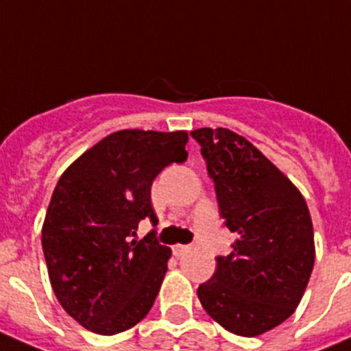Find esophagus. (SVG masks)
Instances as JSON below:
<instances>
[{"mask_svg": "<svg viewBox=\"0 0 351 351\" xmlns=\"http://www.w3.org/2000/svg\"><path fill=\"white\" fill-rule=\"evenodd\" d=\"M188 250H189V245H181V243H178V245L172 247V252H173V256H176V257L184 256Z\"/></svg>", "mask_w": 351, "mask_h": 351, "instance_id": "esophagus-1", "label": "esophagus"}]
</instances>
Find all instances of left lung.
<instances>
[{"label": "left lung", "instance_id": "8db88e82", "mask_svg": "<svg viewBox=\"0 0 351 351\" xmlns=\"http://www.w3.org/2000/svg\"><path fill=\"white\" fill-rule=\"evenodd\" d=\"M191 136L214 181L224 224L239 234L198 287L204 310L237 336L254 337L295 311L315 265L313 224L300 189L245 137L228 128Z\"/></svg>", "mask_w": 351, "mask_h": 351}]
</instances>
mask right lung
Returning a JSON list of instances; mask_svg holds the SVG:
<instances>
[{
    "label": "right lung",
    "instance_id": "1",
    "mask_svg": "<svg viewBox=\"0 0 351 351\" xmlns=\"http://www.w3.org/2000/svg\"><path fill=\"white\" fill-rule=\"evenodd\" d=\"M188 132L118 130L71 163L57 182L41 230L57 300L80 326L102 336L139 324L153 306L172 250L139 221L156 219L151 184L188 158Z\"/></svg>",
    "mask_w": 351,
    "mask_h": 351
}]
</instances>
